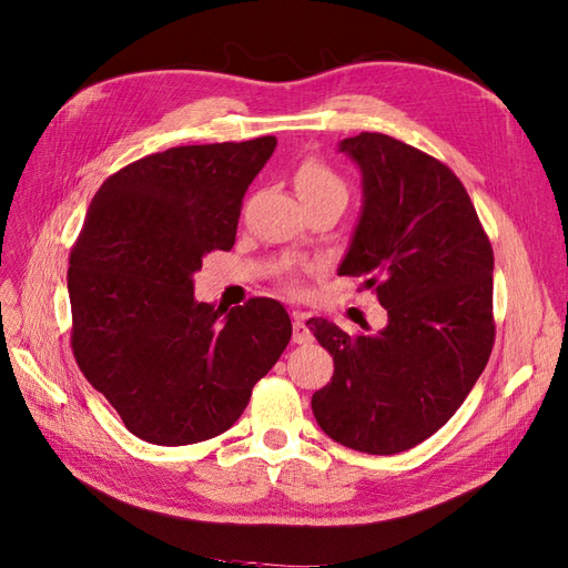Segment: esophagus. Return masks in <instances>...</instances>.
Instances as JSON below:
<instances>
[{"label": "esophagus", "instance_id": "1", "mask_svg": "<svg viewBox=\"0 0 568 568\" xmlns=\"http://www.w3.org/2000/svg\"><path fill=\"white\" fill-rule=\"evenodd\" d=\"M311 339H313V335H311L308 325L303 323L301 315H294V342L296 344H308Z\"/></svg>", "mask_w": 568, "mask_h": 568}]
</instances>
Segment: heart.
I'll return each mask as SVG.
<instances>
[{
    "label": "heart",
    "instance_id": "obj_1",
    "mask_svg": "<svg viewBox=\"0 0 568 568\" xmlns=\"http://www.w3.org/2000/svg\"><path fill=\"white\" fill-rule=\"evenodd\" d=\"M296 190L303 202L323 200V197H337L347 200V187H344L342 178L329 169L321 159H306L296 171Z\"/></svg>",
    "mask_w": 568,
    "mask_h": 568
}]
</instances>
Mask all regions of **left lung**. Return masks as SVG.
Here are the masks:
<instances>
[{
    "instance_id": "left-lung-1",
    "label": "left lung",
    "mask_w": 568,
    "mask_h": 568,
    "mask_svg": "<svg viewBox=\"0 0 568 568\" xmlns=\"http://www.w3.org/2000/svg\"><path fill=\"white\" fill-rule=\"evenodd\" d=\"M364 173V212L342 276L388 311L376 335L311 317L335 373L313 414L337 444L368 455L409 450L444 426L494 347V251L460 178L381 132L342 140Z\"/></svg>"
}]
</instances>
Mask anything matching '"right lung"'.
<instances>
[{
    "instance_id": "1",
    "label": "right lung",
    "mask_w": 568,
    "mask_h": 568,
    "mask_svg": "<svg viewBox=\"0 0 568 568\" xmlns=\"http://www.w3.org/2000/svg\"><path fill=\"white\" fill-rule=\"evenodd\" d=\"M276 146H173L105 178L69 253L72 352L136 438L190 446L224 434L292 339L280 301L200 303L202 257L236 243L243 195Z\"/></svg>"
}]
</instances>
